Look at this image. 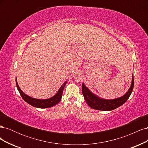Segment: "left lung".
<instances>
[{
  "instance_id": "obj_1",
  "label": "left lung",
  "mask_w": 148,
  "mask_h": 148,
  "mask_svg": "<svg viewBox=\"0 0 148 148\" xmlns=\"http://www.w3.org/2000/svg\"><path fill=\"white\" fill-rule=\"evenodd\" d=\"M134 86V78L133 76L132 77V81L130 88H129L128 92L124 95L123 96L114 99H101L95 95L90 91V90L85 86L83 83L82 84V93L88 105L91 107V108L104 111H109L112 110L117 107L123 105L126 102L129 97L130 96L132 92Z\"/></svg>"
}]
</instances>
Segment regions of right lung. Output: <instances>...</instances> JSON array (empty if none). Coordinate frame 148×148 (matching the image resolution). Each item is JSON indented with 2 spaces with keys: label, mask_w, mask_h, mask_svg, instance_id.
<instances>
[{
  "label": "right lung",
  "mask_w": 148,
  "mask_h": 148,
  "mask_svg": "<svg viewBox=\"0 0 148 148\" xmlns=\"http://www.w3.org/2000/svg\"><path fill=\"white\" fill-rule=\"evenodd\" d=\"M66 83L67 82H65L62 85L61 87L59 89V91H58V92L56 94L55 96H53V97L47 99H34V98L28 96V95H26V94H25L23 91H22L21 90V89L20 88L18 84L16 78V88L18 89V91H19L21 97L23 98V99L25 102L28 103V104H30L31 106L35 107H38V108H41V109L49 108V107H53L56 106V104H57L62 99V94H63L64 89Z\"/></svg>",
  "instance_id": "add662e5"
}]
</instances>
